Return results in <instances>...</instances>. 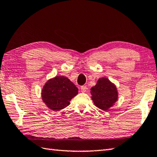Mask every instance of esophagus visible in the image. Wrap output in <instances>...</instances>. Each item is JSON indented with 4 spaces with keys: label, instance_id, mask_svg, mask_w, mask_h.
<instances>
[{
    "label": "esophagus",
    "instance_id": "obj_1",
    "mask_svg": "<svg viewBox=\"0 0 157 157\" xmlns=\"http://www.w3.org/2000/svg\"><path fill=\"white\" fill-rule=\"evenodd\" d=\"M87 90H88V88L86 87V86H82L81 87V91L82 92H86V91H87Z\"/></svg>",
    "mask_w": 157,
    "mask_h": 157
}]
</instances>
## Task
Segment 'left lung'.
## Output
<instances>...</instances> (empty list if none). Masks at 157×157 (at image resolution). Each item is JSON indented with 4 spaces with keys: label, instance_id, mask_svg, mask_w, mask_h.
<instances>
[{
    "label": "left lung",
    "instance_id": "1",
    "mask_svg": "<svg viewBox=\"0 0 157 157\" xmlns=\"http://www.w3.org/2000/svg\"><path fill=\"white\" fill-rule=\"evenodd\" d=\"M90 93L94 105L103 111H107L117 101L116 86L106 78H100L96 86L91 88Z\"/></svg>",
    "mask_w": 157,
    "mask_h": 157
}]
</instances>
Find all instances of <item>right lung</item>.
<instances>
[{"instance_id": "1", "label": "right lung", "mask_w": 157, "mask_h": 157, "mask_svg": "<svg viewBox=\"0 0 157 157\" xmlns=\"http://www.w3.org/2000/svg\"><path fill=\"white\" fill-rule=\"evenodd\" d=\"M78 94V88L67 78L56 76L46 83L42 98L49 109L59 111L69 105L70 101Z\"/></svg>"}]
</instances>
